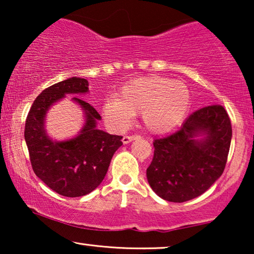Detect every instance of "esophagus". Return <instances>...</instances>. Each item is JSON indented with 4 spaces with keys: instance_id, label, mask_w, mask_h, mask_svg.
Returning a JSON list of instances; mask_svg holds the SVG:
<instances>
[{
    "instance_id": "34e87169",
    "label": "esophagus",
    "mask_w": 254,
    "mask_h": 254,
    "mask_svg": "<svg viewBox=\"0 0 254 254\" xmlns=\"http://www.w3.org/2000/svg\"><path fill=\"white\" fill-rule=\"evenodd\" d=\"M140 137V136H137V135H129V136H128V135H126V136H124L123 137V143L124 144H128V143H130L131 141H134V140H137V138Z\"/></svg>"
}]
</instances>
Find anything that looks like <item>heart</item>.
I'll list each match as a JSON object with an SVG mask.
<instances>
[{
  "mask_svg": "<svg viewBox=\"0 0 254 254\" xmlns=\"http://www.w3.org/2000/svg\"><path fill=\"white\" fill-rule=\"evenodd\" d=\"M190 106V93L179 81L161 76L136 78L125 84L119 98L111 97L103 104V116L109 126L124 130L141 113V121L148 131L169 133L185 119Z\"/></svg>",
  "mask_w": 254,
  "mask_h": 254,
  "instance_id": "b5f03b06",
  "label": "heart"
}]
</instances>
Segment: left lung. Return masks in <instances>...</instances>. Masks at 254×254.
I'll use <instances>...</instances> for the list:
<instances>
[{
	"label": "left lung",
	"instance_id": "1",
	"mask_svg": "<svg viewBox=\"0 0 254 254\" xmlns=\"http://www.w3.org/2000/svg\"><path fill=\"white\" fill-rule=\"evenodd\" d=\"M231 137V123L223 106L195 111L178 131L154 141V158L147 169L149 185L170 202L201 195L223 173Z\"/></svg>",
	"mask_w": 254,
	"mask_h": 254
}]
</instances>
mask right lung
<instances>
[{
    "label": "right lung",
    "instance_id": "add662e5",
    "mask_svg": "<svg viewBox=\"0 0 254 254\" xmlns=\"http://www.w3.org/2000/svg\"><path fill=\"white\" fill-rule=\"evenodd\" d=\"M88 92L85 78L70 77L53 84L37 97L25 123L24 137L34 173L51 190L68 197L86 195L97 189L114 152L123 145V136L97 128L102 117L89 103L75 97ZM67 94L74 96L72 100L82 110L85 124L76 137L57 141L48 135L44 123L50 107Z\"/></svg>",
    "mask_w": 254,
    "mask_h": 254
}]
</instances>
